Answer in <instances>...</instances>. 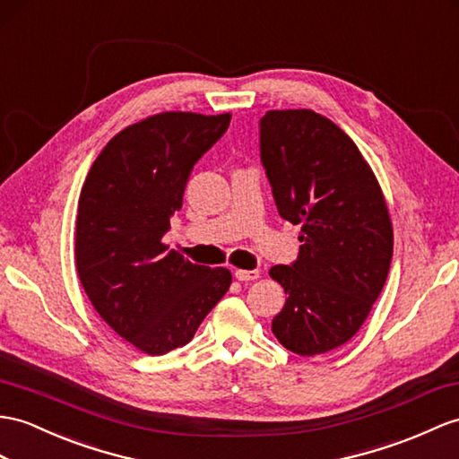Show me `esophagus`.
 Instances as JSON below:
<instances>
[{"instance_id":"1","label":"esophagus","mask_w":459,"mask_h":459,"mask_svg":"<svg viewBox=\"0 0 459 459\" xmlns=\"http://www.w3.org/2000/svg\"><path fill=\"white\" fill-rule=\"evenodd\" d=\"M233 274H236V278L241 282H251V281H256V278L261 276V273L256 271V268H255V271H241V268H238V271Z\"/></svg>"}]
</instances>
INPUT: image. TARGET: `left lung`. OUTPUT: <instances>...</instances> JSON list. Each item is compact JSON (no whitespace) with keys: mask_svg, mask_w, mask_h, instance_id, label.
<instances>
[{"mask_svg":"<svg viewBox=\"0 0 459 459\" xmlns=\"http://www.w3.org/2000/svg\"><path fill=\"white\" fill-rule=\"evenodd\" d=\"M259 140L278 214L301 226L298 259L271 268L288 296L273 333L299 356L329 352L385 284L394 230L382 188L356 143L314 110H268Z\"/></svg>","mask_w":459,"mask_h":459,"instance_id":"left-lung-1","label":"left lung"}]
</instances>
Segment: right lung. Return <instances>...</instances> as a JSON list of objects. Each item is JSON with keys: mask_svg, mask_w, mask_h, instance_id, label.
<instances>
[{"mask_svg": "<svg viewBox=\"0 0 459 459\" xmlns=\"http://www.w3.org/2000/svg\"><path fill=\"white\" fill-rule=\"evenodd\" d=\"M230 120L161 113L136 122L105 145L83 183L77 274L107 325L145 354L185 346L231 284L228 268L193 264L163 243L193 167Z\"/></svg>", "mask_w": 459, "mask_h": 459, "instance_id": "obj_1", "label": "right lung"}]
</instances>
